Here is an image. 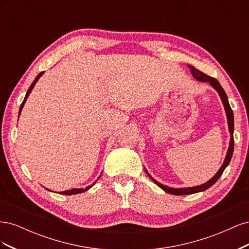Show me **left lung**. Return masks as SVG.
Here are the masks:
<instances>
[{
    "mask_svg": "<svg viewBox=\"0 0 249 249\" xmlns=\"http://www.w3.org/2000/svg\"><path fill=\"white\" fill-rule=\"evenodd\" d=\"M189 66V69L191 70V72L193 74V77L196 79L197 81H200V82H208L210 83L211 86H213L216 91L219 93L220 97H221V101L223 103V106H224V109H225V113H227V117H228V124H229V130H230V133H231V141H230V147L228 149V154H227V157H225V160L222 164V166L220 167V169L218 170V172L216 173V175L211 178L210 180H208L207 183L202 184L200 186H196V187H190V188H178V189H177V188H170V187H167V186H164L162 184H160L159 182H157L156 179H154L152 177H150L148 175V172L146 171L147 176L150 178V179L153 180V182L159 186L161 189H163L165 192H167L169 194H173V195H187V194H193V193H197V192H201V191H205L207 189H209V188L211 186H213L218 178H220V176L222 175V172L224 171V169L227 168L228 165L230 164L231 162V156H232V152H233V114H232V110L230 106V103H229V100H228V96L227 94H225V91L223 90V88L221 87L220 83L218 82L215 78L213 77H210L208 76V74L201 72L200 71L195 69L194 66L192 65H188Z\"/></svg>",
    "mask_w": 249,
    "mask_h": 249,
    "instance_id": "8db88e82",
    "label": "left lung"
}]
</instances>
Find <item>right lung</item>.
Returning a JSON list of instances; mask_svg holds the SVG:
<instances>
[{"mask_svg": "<svg viewBox=\"0 0 249 249\" xmlns=\"http://www.w3.org/2000/svg\"><path fill=\"white\" fill-rule=\"evenodd\" d=\"M42 73H43V71H41L38 76H37L36 78H35V80L33 81V83L31 84V86L29 87V89H28V92H27V94H26V96H25V100H24V102L21 103V105H20V108H19V113H18V116H19V114H20V111H21V109H22V107H24V105H25V102H26V100H27V97L29 96V94H30V92L32 91V89H33V87L35 86V84H36V82L38 81V79L42 76ZM97 178V179H99ZM96 182V180H95ZM94 182V183H95ZM93 186V184L91 185V186H88V187H86V188H84V189H71V190H66V191H63V192H60V194H65V195H72V194H79V193H82V192H85V191H87L88 189H90V188H91ZM49 190V189H48Z\"/></svg>", "mask_w": 249, "mask_h": 249, "instance_id": "1", "label": "right lung"}]
</instances>
